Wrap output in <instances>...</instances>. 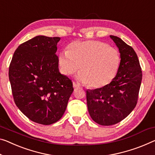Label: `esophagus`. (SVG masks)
Here are the masks:
<instances>
[{"label":"esophagus","mask_w":155,"mask_h":155,"mask_svg":"<svg viewBox=\"0 0 155 155\" xmlns=\"http://www.w3.org/2000/svg\"><path fill=\"white\" fill-rule=\"evenodd\" d=\"M73 88H78V87H80V85L79 84H78V83L73 82Z\"/></svg>","instance_id":"obj_1"}]
</instances>
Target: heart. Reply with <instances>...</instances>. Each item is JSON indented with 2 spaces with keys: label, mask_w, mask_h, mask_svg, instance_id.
<instances>
[{
  "label": "heart",
  "mask_w": 155,
  "mask_h": 155,
  "mask_svg": "<svg viewBox=\"0 0 155 155\" xmlns=\"http://www.w3.org/2000/svg\"><path fill=\"white\" fill-rule=\"evenodd\" d=\"M62 74L76 72L78 80L92 88H102L112 81L120 67V54L116 48L97 40L74 41L58 55Z\"/></svg>",
  "instance_id": "heart-1"
}]
</instances>
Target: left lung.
<instances>
[{"label": "left lung", "mask_w": 155, "mask_h": 155, "mask_svg": "<svg viewBox=\"0 0 155 155\" xmlns=\"http://www.w3.org/2000/svg\"><path fill=\"white\" fill-rule=\"evenodd\" d=\"M120 54L117 75L105 87L87 90L88 111L101 125H112L125 118L137 105L142 71L134 49L120 38L110 35Z\"/></svg>", "instance_id": "8db88e82"}]
</instances>
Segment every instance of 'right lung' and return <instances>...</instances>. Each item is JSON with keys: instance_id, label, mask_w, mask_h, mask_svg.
I'll list each match as a JSON object with an SVG mask.
<instances>
[{"instance_id": "obj_1", "label": "right lung", "mask_w": 155, "mask_h": 155, "mask_svg": "<svg viewBox=\"0 0 155 155\" xmlns=\"http://www.w3.org/2000/svg\"><path fill=\"white\" fill-rule=\"evenodd\" d=\"M59 37L39 35L21 44L9 68L14 102L33 122L51 125L62 117L73 83L58 67Z\"/></svg>"}]
</instances>
